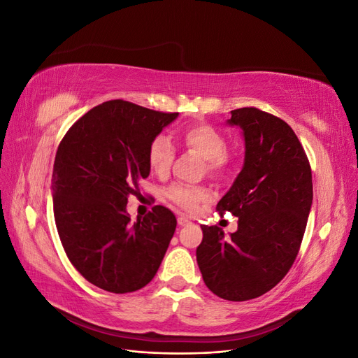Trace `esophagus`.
<instances>
[{
  "instance_id": "34e87169",
  "label": "esophagus",
  "mask_w": 358,
  "mask_h": 358,
  "mask_svg": "<svg viewBox=\"0 0 358 358\" xmlns=\"http://www.w3.org/2000/svg\"><path fill=\"white\" fill-rule=\"evenodd\" d=\"M189 222H191V221H189L188 216H185V215H179V216H178V224H179L180 227L188 225Z\"/></svg>"
}]
</instances>
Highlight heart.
<instances>
[{
  "label": "heart",
  "instance_id": "1",
  "mask_svg": "<svg viewBox=\"0 0 358 358\" xmlns=\"http://www.w3.org/2000/svg\"><path fill=\"white\" fill-rule=\"evenodd\" d=\"M179 140L187 149L204 158V169L212 176H221L230 166V152L227 150L229 140L225 134L208 124H194L179 129ZM175 159V148L170 138L158 134L152 138L148 148V164L155 175L166 176ZM166 196L170 201L185 210H194L197 204L209 199V191L201 187L173 185Z\"/></svg>",
  "mask_w": 358,
  "mask_h": 358
}]
</instances>
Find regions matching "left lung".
I'll return each mask as SVG.
<instances>
[{
    "mask_svg": "<svg viewBox=\"0 0 358 358\" xmlns=\"http://www.w3.org/2000/svg\"><path fill=\"white\" fill-rule=\"evenodd\" d=\"M229 124L243 129L245 162L216 210L231 212L239 224L230 239L218 225H203L197 263L213 294L245 301L278 285L294 263L312 206V171L280 117L242 107Z\"/></svg>",
    "mask_w": 358,
    "mask_h": 358,
    "instance_id": "obj_1",
    "label": "left lung"
}]
</instances>
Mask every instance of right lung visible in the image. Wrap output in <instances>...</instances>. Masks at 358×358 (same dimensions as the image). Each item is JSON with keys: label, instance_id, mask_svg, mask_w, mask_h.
<instances>
[{"label": "right lung", "instance_id": "right-lung-1", "mask_svg": "<svg viewBox=\"0 0 358 358\" xmlns=\"http://www.w3.org/2000/svg\"><path fill=\"white\" fill-rule=\"evenodd\" d=\"M178 115L110 100L61 140L52 175L57 230L71 264L95 287L115 294L143 288L166 255L176 216L154 206L131 222L127 203L150 173L149 143Z\"/></svg>", "mask_w": 358, "mask_h": 358}]
</instances>
